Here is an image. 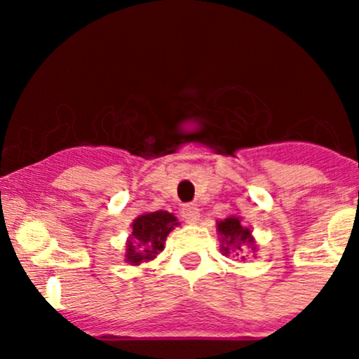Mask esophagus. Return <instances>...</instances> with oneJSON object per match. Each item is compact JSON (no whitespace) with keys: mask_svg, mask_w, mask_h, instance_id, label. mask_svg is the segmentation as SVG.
<instances>
[{"mask_svg":"<svg viewBox=\"0 0 359 359\" xmlns=\"http://www.w3.org/2000/svg\"><path fill=\"white\" fill-rule=\"evenodd\" d=\"M180 216L187 222H197L199 221V208L196 204H185L180 211Z\"/></svg>","mask_w":359,"mask_h":359,"instance_id":"obj_1","label":"esophagus"}]
</instances>
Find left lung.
Returning <instances> with one entry per match:
<instances>
[{
	"label": "left lung",
	"mask_w": 359,
	"mask_h": 359,
	"mask_svg": "<svg viewBox=\"0 0 359 359\" xmlns=\"http://www.w3.org/2000/svg\"><path fill=\"white\" fill-rule=\"evenodd\" d=\"M217 231L221 234V240L226 246H222V251L224 255L229 253V250H243L241 246L251 245L253 240H251V231L250 229L243 228L241 221L238 217H228V219L217 222Z\"/></svg>",
	"instance_id": "left-lung-1"
}]
</instances>
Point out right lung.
Here are the masks:
<instances>
[{
	"label": "right lung",
	"mask_w": 359,
	"mask_h": 359,
	"mask_svg": "<svg viewBox=\"0 0 359 359\" xmlns=\"http://www.w3.org/2000/svg\"><path fill=\"white\" fill-rule=\"evenodd\" d=\"M179 224L174 214L167 211L148 212L133 221V233L128 241L126 262L140 265L154 259L163 250L168 233Z\"/></svg>",
	"instance_id": "add662e5"
}]
</instances>
